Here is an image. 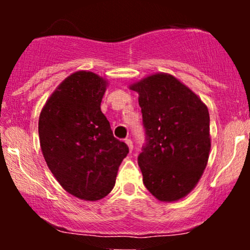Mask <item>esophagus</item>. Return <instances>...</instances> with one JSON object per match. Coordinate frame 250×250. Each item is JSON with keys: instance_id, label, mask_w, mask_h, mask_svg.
<instances>
[{"instance_id": "34e87169", "label": "esophagus", "mask_w": 250, "mask_h": 250, "mask_svg": "<svg viewBox=\"0 0 250 250\" xmlns=\"http://www.w3.org/2000/svg\"><path fill=\"white\" fill-rule=\"evenodd\" d=\"M125 143H127V146H128V148H129V150H133V141H131L130 139H125Z\"/></svg>"}]
</instances>
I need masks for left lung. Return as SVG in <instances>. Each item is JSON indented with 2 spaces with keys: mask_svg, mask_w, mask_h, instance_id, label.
<instances>
[{
  "mask_svg": "<svg viewBox=\"0 0 250 250\" xmlns=\"http://www.w3.org/2000/svg\"><path fill=\"white\" fill-rule=\"evenodd\" d=\"M130 89L140 95L146 135L137 157L143 183L157 200L182 199L199 182L208 162V108L167 74H155Z\"/></svg>",
  "mask_w": 250,
  "mask_h": 250,
  "instance_id": "obj_1",
  "label": "left lung"
}]
</instances>
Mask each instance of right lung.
<instances>
[{"instance_id": "right-lung-1", "label": "right lung", "mask_w": 250, "mask_h": 250, "mask_svg": "<svg viewBox=\"0 0 250 250\" xmlns=\"http://www.w3.org/2000/svg\"><path fill=\"white\" fill-rule=\"evenodd\" d=\"M104 91L102 77L77 71L54 91L39 120L48 167L68 193L83 200L96 201L110 193L129 153L101 111Z\"/></svg>"}]
</instances>
